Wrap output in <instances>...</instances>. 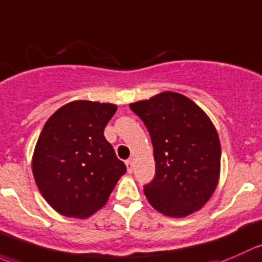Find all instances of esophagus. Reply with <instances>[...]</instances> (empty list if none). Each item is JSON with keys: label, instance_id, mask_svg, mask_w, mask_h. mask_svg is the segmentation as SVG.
Listing matches in <instances>:
<instances>
[{"label": "esophagus", "instance_id": "1", "mask_svg": "<svg viewBox=\"0 0 262 262\" xmlns=\"http://www.w3.org/2000/svg\"><path fill=\"white\" fill-rule=\"evenodd\" d=\"M125 165H126V170H128L129 174H130V172H133V161H132V160H126Z\"/></svg>", "mask_w": 262, "mask_h": 262}]
</instances>
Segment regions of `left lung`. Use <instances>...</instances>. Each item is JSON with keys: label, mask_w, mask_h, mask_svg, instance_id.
Returning <instances> with one entry per match:
<instances>
[{"label": "left lung", "mask_w": 262, "mask_h": 262, "mask_svg": "<svg viewBox=\"0 0 262 262\" xmlns=\"http://www.w3.org/2000/svg\"><path fill=\"white\" fill-rule=\"evenodd\" d=\"M148 129L156 172L144 185L151 206L165 216L184 217L205 206L220 177L219 136L204 110L177 92L129 105Z\"/></svg>", "instance_id": "1"}]
</instances>
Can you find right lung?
Masks as SVG:
<instances>
[{
    "label": "right lung",
    "mask_w": 262,
    "mask_h": 262,
    "mask_svg": "<svg viewBox=\"0 0 262 262\" xmlns=\"http://www.w3.org/2000/svg\"><path fill=\"white\" fill-rule=\"evenodd\" d=\"M118 107L73 101L43 126L32 159L35 184L58 214L85 219L107 202L126 166L103 136Z\"/></svg>",
    "instance_id": "1"
}]
</instances>
